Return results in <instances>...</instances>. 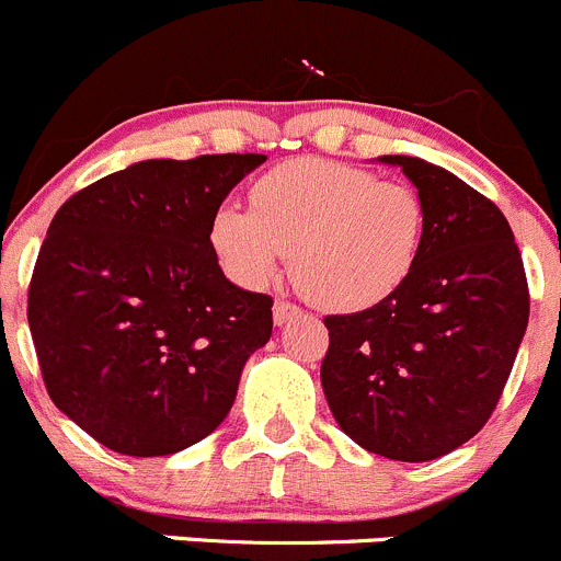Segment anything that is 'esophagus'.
Returning a JSON list of instances; mask_svg holds the SVG:
<instances>
[{
  "instance_id": "1",
  "label": "esophagus",
  "mask_w": 561,
  "mask_h": 561,
  "mask_svg": "<svg viewBox=\"0 0 561 561\" xmlns=\"http://www.w3.org/2000/svg\"><path fill=\"white\" fill-rule=\"evenodd\" d=\"M297 313H299V308L294 302H288V299H275L273 319H275V324H278V327L288 324V321H291Z\"/></svg>"
}]
</instances>
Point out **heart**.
Segmentation results:
<instances>
[{
    "instance_id": "1",
    "label": "heart",
    "mask_w": 561,
    "mask_h": 561,
    "mask_svg": "<svg viewBox=\"0 0 561 561\" xmlns=\"http://www.w3.org/2000/svg\"><path fill=\"white\" fill-rule=\"evenodd\" d=\"M253 209L224 202L209 220V248L242 286L288 270L324 310L357 313L390 299L417 267L425 202L412 185L327 158H297L256 180Z\"/></svg>"
}]
</instances>
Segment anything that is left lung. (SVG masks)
I'll return each instance as SVG.
<instances>
[{
  "label": "left lung",
  "instance_id": "8db88e82",
  "mask_svg": "<svg viewBox=\"0 0 561 561\" xmlns=\"http://www.w3.org/2000/svg\"><path fill=\"white\" fill-rule=\"evenodd\" d=\"M425 202V242L385 302L327 316L321 387L343 434L392 461L423 463L491 417L529 324V288L507 218L453 171L381 154Z\"/></svg>",
  "mask_w": 561,
  "mask_h": 561
}]
</instances>
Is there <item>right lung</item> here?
<instances>
[{"label":"right lung","mask_w":561,"mask_h":561,"mask_svg":"<svg viewBox=\"0 0 561 561\" xmlns=\"http://www.w3.org/2000/svg\"><path fill=\"white\" fill-rule=\"evenodd\" d=\"M267 154L141 160L70 196L30 283L48 396L108 450L171 456L213 434L273 299L234 286L209 220Z\"/></svg>","instance_id":"add662e5"}]
</instances>
